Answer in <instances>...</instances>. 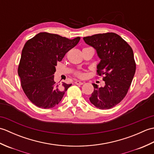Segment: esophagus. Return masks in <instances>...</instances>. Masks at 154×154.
I'll return each instance as SVG.
<instances>
[{"label":"esophagus","instance_id":"obj_1","mask_svg":"<svg viewBox=\"0 0 154 154\" xmlns=\"http://www.w3.org/2000/svg\"><path fill=\"white\" fill-rule=\"evenodd\" d=\"M75 83L76 85H83L85 83V82H82V81H76L75 82Z\"/></svg>","mask_w":154,"mask_h":154}]
</instances>
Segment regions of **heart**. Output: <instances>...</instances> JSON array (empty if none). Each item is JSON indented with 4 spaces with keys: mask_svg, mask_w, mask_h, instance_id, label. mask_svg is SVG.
<instances>
[{
    "mask_svg": "<svg viewBox=\"0 0 154 154\" xmlns=\"http://www.w3.org/2000/svg\"><path fill=\"white\" fill-rule=\"evenodd\" d=\"M76 75L77 77H81V78H82V77H84V73H82V72H81V71H78V72H77L76 73Z\"/></svg>",
    "mask_w": 154,
    "mask_h": 154,
    "instance_id": "b5f03b06",
    "label": "heart"
}]
</instances>
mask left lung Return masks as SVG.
Here are the masks:
<instances>
[{"label": "left lung", "mask_w": 154, "mask_h": 154, "mask_svg": "<svg viewBox=\"0 0 154 154\" xmlns=\"http://www.w3.org/2000/svg\"><path fill=\"white\" fill-rule=\"evenodd\" d=\"M85 42L95 49L100 61L97 73L103 75L105 85L93 83L90 102L99 109H110L122 100L136 71L133 50L119 35L112 32L84 37Z\"/></svg>", "instance_id": "8db88e82"}]
</instances>
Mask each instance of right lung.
Here are the masks:
<instances>
[{
	"instance_id": "1",
	"label": "right lung",
	"mask_w": 154,
	"mask_h": 154,
	"mask_svg": "<svg viewBox=\"0 0 154 154\" xmlns=\"http://www.w3.org/2000/svg\"><path fill=\"white\" fill-rule=\"evenodd\" d=\"M80 39L69 40L57 34L40 32L25 44L18 73L25 94L35 106L51 109L61 100L71 84L55 83V66Z\"/></svg>"
}]
</instances>
